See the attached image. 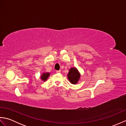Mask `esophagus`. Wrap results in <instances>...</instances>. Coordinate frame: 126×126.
I'll use <instances>...</instances> for the list:
<instances>
[{
    "label": "esophagus",
    "mask_w": 126,
    "mask_h": 126,
    "mask_svg": "<svg viewBox=\"0 0 126 126\" xmlns=\"http://www.w3.org/2000/svg\"><path fill=\"white\" fill-rule=\"evenodd\" d=\"M56 73H61V70H57V71H56Z\"/></svg>",
    "instance_id": "34e87169"
}]
</instances>
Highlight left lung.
<instances>
[{
  "label": "left lung",
  "instance_id": "1",
  "mask_svg": "<svg viewBox=\"0 0 126 126\" xmlns=\"http://www.w3.org/2000/svg\"><path fill=\"white\" fill-rule=\"evenodd\" d=\"M80 76L81 74L76 68L74 67L70 69L68 74V78L71 84H77L80 79Z\"/></svg>",
  "mask_w": 126,
  "mask_h": 126
}]
</instances>
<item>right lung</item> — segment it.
<instances>
[{
	"label": "right lung",
	"mask_w": 126,
	"mask_h": 126,
	"mask_svg": "<svg viewBox=\"0 0 126 126\" xmlns=\"http://www.w3.org/2000/svg\"><path fill=\"white\" fill-rule=\"evenodd\" d=\"M50 74L49 73H43L41 76V79L43 81H47V79H48V77H49Z\"/></svg>",
	"instance_id": "right-lung-1"
}]
</instances>
